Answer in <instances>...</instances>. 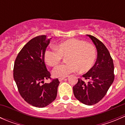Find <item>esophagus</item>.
I'll return each instance as SVG.
<instances>
[{
  "mask_svg": "<svg viewBox=\"0 0 125 125\" xmlns=\"http://www.w3.org/2000/svg\"><path fill=\"white\" fill-rule=\"evenodd\" d=\"M65 77H59V81H62L63 80H64Z\"/></svg>",
  "mask_w": 125,
  "mask_h": 125,
  "instance_id": "esophagus-1",
  "label": "esophagus"
}]
</instances>
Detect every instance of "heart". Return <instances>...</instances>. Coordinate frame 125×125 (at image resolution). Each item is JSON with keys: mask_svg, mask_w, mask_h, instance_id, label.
<instances>
[{"mask_svg": "<svg viewBox=\"0 0 125 125\" xmlns=\"http://www.w3.org/2000/svg\"><path fill=\"white\" fill-rule=\"evenodd\" d=\"M68 63L57 66L52 70L55 77H65L79 70L86 72L93 67L96 59V50L93 44L79 39H69L60 43L56 48L45 51V62L51 66H55L66 57Z\"/></svg>", "mask_w": 125, "mask_h": 125, "instance_id": "b5f03b06", "label": "heart"}]
</instances>
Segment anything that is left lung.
<instances>
[{
    "instance_id": "1",
    "label": "left lung",
    "mask_w": 125,
    "mask_h": 125,
    "mask_svg": "<svg viewBox=\"0 0 125 125\" xmlns=\"http://www.w3.org/2000/svg\"><path fill=\"white\" fill-rule=\"evenodd\" d=\"M95 45L97 58L95 63L82 75L87 82L79 79L73 86L75 98L86 105L96 104L104 97L114 80V63L105 45L94 36L88 35Z\"/></svg>"
}]
</instances>
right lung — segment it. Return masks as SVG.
Here are the masks:
<instances>
[{
	"label": "right lung",
	"mask_w": 125,
	"mask_h": 125,
	"mask_svg": "<svg viewBox=\"0 0 125 125\" xmlns=\"http://www.w3.org/2000/svg\"><path fill=\"white\" fill-rule=\"evenodd\" d=\"M50 42L45 35L34 37L19 52L14 65V79L20 94L27 103L38 108L55 100L60 83L58 79H51L45 65L44 54ZM49 78L51 82L44 84L43 80Z\"/></svg>",
	"instance_id": "right-lung-1"
}]
</instances>
